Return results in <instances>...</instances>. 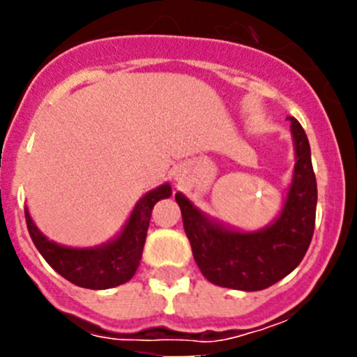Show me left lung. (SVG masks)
Listing matches in <instances>:
<instances>
[{"label":"left lung","instance_id":"8db88e82","mask_svg":"<svg viewBox=\"0 0 357 357\" xmlns=\"http://www.w3.org/2000/svg\"><path fill=\"white\" fill-rule=\"evenodd\" d=\"M289 121L295 146L294 178L278 219L268 228L252 233L229 229L202 214L183 193H176L197 266L214 285L264 290L294 271L307 252L314 233L318 186L307 136L297 119Z\"/></svg>","mask_w":357,"mask_h":357}]
</instances>
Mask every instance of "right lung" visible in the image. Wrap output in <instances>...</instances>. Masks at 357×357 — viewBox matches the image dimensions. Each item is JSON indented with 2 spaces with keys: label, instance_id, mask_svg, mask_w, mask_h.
I'll list each match as a JSON object with an SVG mask.
<instances>
[{
  "label": "right lung",
  "instance_id": "1",
  "mask_svg": "<svg viewBox=\"0 0 357 357\" xmlns=\"http://www.w3.org/2000/svg\"><path fill=\"white\" fill-rule=\"evenodd\" d=\"M171 197V186H158L139 199L121 235L95 248H70L50 242L32 222L25 208L29 235L39 254L59 275L82 289L105 290L129 282L142 261L152 208L158 200Z\"/></svg>",
  "mask_w": 357,
  "mask_h": 357
}]
</instances>
